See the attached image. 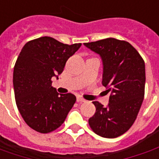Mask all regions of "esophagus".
I'll return each instance as SVG.
<instances>
[{
  "instance_id": "obj_1",
  "label": "esophagus",
  "mask_w": 159,
  "mask_h": 159,
  "mask_svg": "<svg viewBox=\"0 0 159 159\" xmlns=\"http://www.w3.org/2000/svg\"><path fill=\"white\" fill-rule=\"evenodd\" d=\"M76 101L78 102V103H82V102H86V100H84V99H83V98H81V97H77L76 98Z\"/></svg>"
}]
</instances>
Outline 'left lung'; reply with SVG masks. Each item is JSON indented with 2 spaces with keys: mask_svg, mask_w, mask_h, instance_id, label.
Instances as JSON below:
<instances>
[{
  "mask_svg": "<svg viewBox=\"0 0 159 159\" xmlns=\"http://www.w3.org/2000/svg\"><path fill=\"white\" fill-rule=\"evenodd\" d=\"M84 45L100 54L103 63L102 85L111 92L107 107L93 101L96 111L89 124L98 135L116 138L133 125L143 102L145 62L136 49L125 41L107 38Z\"/></svg>",
  "mask_w": 159,
  "mask_h": 159,
  "instance_id": "8db88e82",
  "label": "left lung"
}]
</instances>
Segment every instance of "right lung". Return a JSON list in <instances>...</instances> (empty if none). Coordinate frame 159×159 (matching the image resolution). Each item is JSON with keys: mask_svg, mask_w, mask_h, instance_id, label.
<instances>
[{"mask_svg": "<svg viewBox=\"0 0 159 159\" xmlns=\"http://www.w3.org/2000/svg\"><path fill=\"white\" fill-rule=\"evenodd\" d=\"M81 45L42 36L24 46L14 66L12 82L17 107L32 129L42 134L57 129L74 106L76 96L59 94L52 87V77L58 79L66 61Z\"/></svg>", "mask_w": 159, "mask_h": 159, "instance_id": "add662e5", "label": "right lung"}]
</instances>
